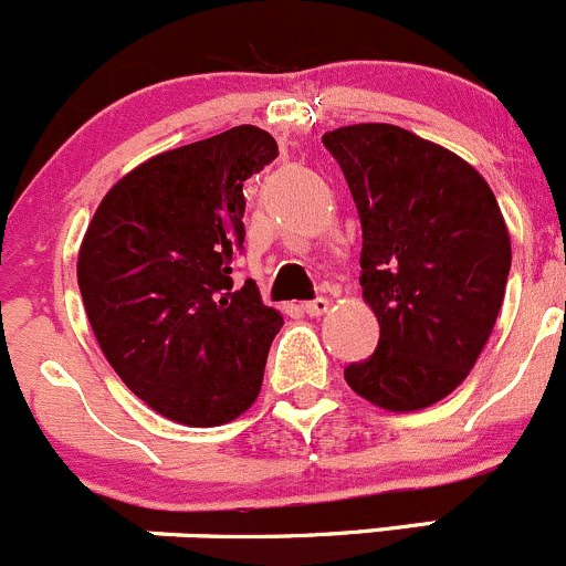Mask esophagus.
<instances>
[{"instance_id":"obj_1","label":"esophagus","mask_w":566,"mask_h":566,"mask_svg":"<svg viewBox=\"0 0 566 566\" xmlns=\"http://www.w3.org/2000/svg\"><path fill=\"white\" fill-rule=\"evenodd\" d=\"M327 308H331V303H327L325 297H316V300H308V303H303V311L308 316H322Z\"/></svg>"}]
</instances>
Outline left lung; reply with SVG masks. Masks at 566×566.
<instances>
[{
	"instance_id": "left-lung-1",
	"label": "left lung",
	"mask_w": 566,
	"mask_h": 566,
	"mask_svg": "<svg viewBox=\"0 0 566 566\" xmlns=\"http://www.w3.org/2000/svg\"><path fill=\"white\" fill-rule=\"evenodd\" d=\"M322 144L360 219V289L380 325L367 360L344 369L386 411L448 397L492 336L511 239L489 182L467 160L397 125H349Z\"/></svg>"
}]
</instances>
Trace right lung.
<instances>
[{"label":"right lung","mask_w":566,"mask_h":566,"mask_svg":"<svg viewBox=\"0 0 566 566\" xmlns=\"http://www.w3.org/2000/svg\"><path fill=\"white\" fill-rule=\"evenodd\" d=\"M274 158V138L252 125L160 153L105 193L85 230L77 283L96 342L171 422L224 424L261 391L283 316L230 274L244 247V180Z\"/></svg>","instance_id":"1"}]
</instances>
